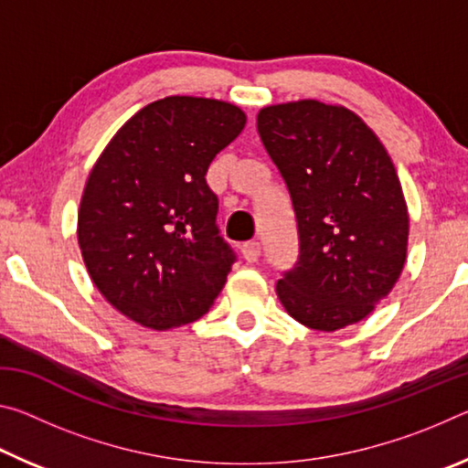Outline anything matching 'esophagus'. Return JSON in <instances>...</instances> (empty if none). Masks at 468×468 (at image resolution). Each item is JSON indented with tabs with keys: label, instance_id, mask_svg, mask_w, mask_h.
Returning <instances> with one entry per match:
<instances>
[{
	"label": "esophagus",
	"instance_id": "obj_1",
	"mask_svg": "<svg viewBox=\"0 0 468 468\" xmlns=\"http://www.w3.org/2000/svg\"><path fill=\"white\" fill-rule=\"evenodd\" d=\"M241 253H243L245 262L253 264V262H258L260 253H262V248H260V243H258V241H250V243H245V245H243V248H241Z\"/></svg>",
	"mask_w": 468,
	"mask_h": 468
}]
</instances>
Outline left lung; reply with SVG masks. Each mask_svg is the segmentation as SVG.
I'll return each mask as SVG.
<instances>
[{
	"instance_id": "8db88e82",
	"label": "left lung",
	"mask_w": 468,
	"mask_h": 468,
	"mask_svg": "<svg viewBox=\"0 0 468 468\" xmlns=\"http://www.w3.org/2000/svg\"><path fill=\"white\" fill-rule=\"evenodd\" d=\"M258 133L297 220L299 256L276 282L281 303L322 332L363 320L407 258V204L386 148L353 111L320 101L264 107Z\"/></svg>"
}]
</instances>
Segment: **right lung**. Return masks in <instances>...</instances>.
I'll return each instance as SVG.
<instances>
[{"instance_id": "right-lung-1", "label": "right lung", "mask_w": 468, "mask_h": 468, "mask_svg": "<svg viewBox=\"0 0 468 468\" xmlns=\"http://www.w3.org/2000/svg\"><path fill=\"white\" fill-rule=\"evenodd\" d=\"M245 128L215 99L167 97L140 109L94 165L78 212L92 282L117 312L153 330L200 318L223 291L235 251L218 235L212 158Z\"/></svg>"}]
</instances>
